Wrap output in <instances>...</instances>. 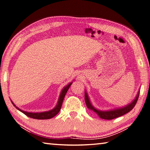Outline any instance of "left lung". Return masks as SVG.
Segmentation results:
<instances>
[{"mask_svg":"<svg viewBox=\"0 0 150 150\" xmlns=\"http://www.w3.org/2000/svg\"><path fill=\"white\" fill-rule=\"evenodd\" d=\"M139 93L140 92L138 91L135 99L133 100L131 103H129V104L127 105L126 106H124V107L119 108L117 109H114V110L109 111H101L95 108L91 103L88 96L86 91L84 92V100H85L86 107L88 108L89 110L94 111L100 118L103 119H107V120H111V119H113L115 118L119 117L120 116L123 115L125 114L129 113L130 111H131L138 101V97H139Z\"/></svg>","mask_w":150,"mask_h":150,"instance_id":"left-lung-1","label":"left lung"}]
</instances>
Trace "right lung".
I'll list each match as a JSON object with an SVG mask.
<instances>
[{"label": "right lung", "mask_w": 150, "mask_h": 150, "mask_svg": "<svg viewBox=\"0 0 150 150\" xmlns=\"http://www.w3.org/2000/svg\"><path fill=\"white\" fill-rule=\"evenodd\" d=\"M72 83H70L69 84H67L66 86H65L64 88L62 89V91L60 93V95H59V99H58V102L57 103V105H56V107L54 108L52 110H51L50 111H45V112H40V113H32V112H27V111H23L19 109L18 107H16V105L13 103L12 100V104L13 105L14 107L16 108V109H18L19 111H20L21 112H22L23 113L25 114V115H27L29 117H31L33 119H49L54 117V116H56L57 114L59 113V111H60V109L62 108V103H63L64 97L66 96V94L67 93V92L68 91V89L70 87V86L71 85Z\"/></svg>", "instance_id": "add662e5"}]
</instances>
